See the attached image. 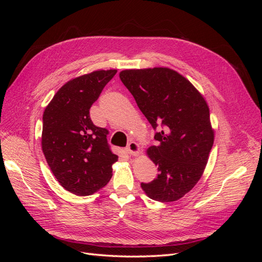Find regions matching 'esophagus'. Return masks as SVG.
<instances>
[{"mask_svg": "<svg viewBox=\"0 0 262 262\" xmlns=\"http://www.w3.org/2000/svg\"><path fill=\"white\" fill-rule=\"evenodd\" d=\"M125 150L130 155H134V156H138L141 153L140 145L137 143V142H130V143L128 144V146L125 147Z\"/></svg>", "mask_w": 262, "mask_h": 262, "instance_id": "1", "label": "esophagus"}]
</instances>
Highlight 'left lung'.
Here are the masks:
<instances>
[{
	"label": "left lung",
	"mask_w": 262,
	"mask_h": 262,
	"mask_svg": "<svg viewBox=\"0 0 262 262\" xmlns=\"http://www.w3.org/2000/svg\"><path fill=\"white\" fill-rule=\"evenodd\" d=\"M121 82L153 129L158 145L146 155L158 169L157 178L141 187L150 199L177 201L200 180L214 142L210 109L202 94L175 70H123Z\"/></svg>",
	"instance_id": "1"
}]
</instances>
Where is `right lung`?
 Segmentation results:
<instances>
[{
    "instance_id": "right-lung-1",
    "label": "right lung",
    "mask_w": 262,
    "mask_h": 262,
    "mask_svg": "<svg viewBox=\"0 0 262 262\" xmlns=\"http://www.w3.org/2000/svg\"><path fill=\"white\" fill-rule=\"evenodd\" d=\"M116 73L98 70L70 80L45 109L42 152L59 184L76 195L105 187L118 161L107 142L108 130L95 125L90 117L92 105Z\"/></svg>"
}]
</instances>
